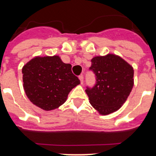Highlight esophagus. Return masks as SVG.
Segmentation results:
<instances>
[{"label":"esophagus","instance_id":"34e87169","mask_svg":"<svg viewBox=\"0 0 156 156\" xmlns=\"http://www.w3.org/2000/svg\"><path fill=\"white\" fill-rule=\"evenodd\" d=\"M79 79H80V83L83 84V75L79 76Z\"/></svg>","mask_w":156,"mask_h":156}]
</instances>
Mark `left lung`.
<instances>
[{
    "label": "left lung",
    "mask_w": 156,
    "mask_h": 156,
    "mask_svg": "<svg viewBox=\"0 0 156 156\" xmlns=\"http://www.w3.org/2000/svg\"><path fill=\"white\" fill-rule=\"evenodd\" d=\"M89 70L95 75L93 87L85 90L90 103L101 115H108L120 108L133 86V69L130 65L115 55L91 59Z\"/></svg>",
    "instance_id": "obj_1"
}]
</instances>
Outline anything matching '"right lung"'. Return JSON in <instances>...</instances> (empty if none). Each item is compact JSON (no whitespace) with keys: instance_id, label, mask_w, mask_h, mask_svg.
<instances>
[{"instance_id":"add662e5","label":"right lung","mask_w":156,"mask_h":156,"mask_svg":"<svg viewBox=\"0 0 156 156\" xmlns=\"http://www.w3.org/2000/svg\"><path fill=\"white\" fill-rule=\"evenodd\" d=\"M71 69L58 56L30 60L23 68V87L30 101L46 111L62 105L70 90L80 83Z\"/></svg>"}]
</instances>
